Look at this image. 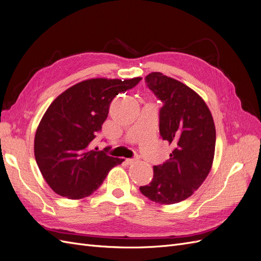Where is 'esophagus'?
<instances>
[{
	"label": "esophagus",
	"instance_id": "1",
	"mask_svg": "<svg viewBox=\"0 0 261 261\" xmlns=\"http://www.w3.org/2000/svg\"><path fill=\"white\" fill-rule=\"evenodd\" d=\"M137 160H138V158H130V159H126L125 162L127 163V164H132V163H134V162H136Z\"/></svg>",
	"mask_w": 261,
	"mask_h": 261
}]
</instances>
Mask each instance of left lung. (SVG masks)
<instances>
[{
    "mask_svg": "<svg viewBox=\"0 0 261 261\" xmlns=\"http://www.w3.org/2000/svg\"><path fill=\"white\" fill-rule=\"evenodd\" d=\"M148 88L163 106L159 130L174 146L170 159L153 167L151 183L141 194L161 204L185 200L208 176L215 156L216 127L207 105L183 83L159 72L146 76Z\"/></svg>",
    "mask_w": 261,
    "mask_h": 261,
    "instance_id": "left-lung-1",
    "label": "left lung"
}]
</instances>
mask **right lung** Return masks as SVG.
I'll use <instances>...</instances> for the list:
<instances>
[{
    "label": "right lung",
    "mask_w": 261,
    "mask_h": 261,
    "mask_svg": "<svg viewBox=\"0 0 261 261\" xmlns=\"http://www.w3.org/2000/svg\"><path fill=\"white\" fill-rule=\"evenodd\" d=\"M141 81L93 78L70 87L46 110L35 136V158L53 191L69 199L96 192L109 171L124 160L90 149L107 120L111 101Z\"/></svg>",
    "instance_id": "add662e5"
}]
</instances>
